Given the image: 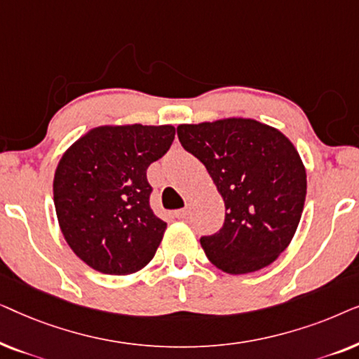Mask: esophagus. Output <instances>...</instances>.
Here are the masks:
<instances>
[{
    "label": "esophagus",
    "mask_w": 359,
    "mask_h": 359,
    "mask_svg": "<svg viewBox=\"0 0 359 359\" xmlns=\"http://www.w3.org/2000/svg\"><path fill=\"white\" fill-rule=\"evenodd\" d=\"M188 215H189V210L188 209L175 210V217L176 219H188Z\"/></svg>",
    "instance_id": "34e87169"
}]
</instances>
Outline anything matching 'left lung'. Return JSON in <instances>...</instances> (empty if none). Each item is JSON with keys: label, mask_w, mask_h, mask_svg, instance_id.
I'll list each match as a JSON object with an SVG mask.
<instances>
[{"label": "left lung", "mask_w": 359, "mask_h": 359, "mask_svg": "<svg viewBox=\"0 0 359 359\" xmlns=\"http://www.w3.org/2000/svg\"><path fill=\"white\" fill-rule=\"evenodd\" d=\"M178 139L205 166L225 204L222 229L201 237L205 257L229 274L271 264L291 243L307 193L292 142L243 117L181 124Z\"/></svg>", "instance_id": "left-lung-1"}]
</instances>
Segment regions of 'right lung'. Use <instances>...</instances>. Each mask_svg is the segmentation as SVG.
<instances>
[{"instance_id":"1","label":"right lung","mask_w":359,"mask_h":359,"mask_svg":"<svg viewBox=\"0 0 359 359\" xmlns=\"http://www.w3.org/2000/svg\"><path fill=\"white\" fill-rule=\"evenodd\" d=\"M173 126H101L58 161L53 203L63 237L88 266L132 274L155 257L166 222L150 208L147 168L173 144Z\"/></svg>"}]
</instances>
